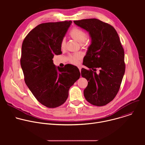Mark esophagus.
<instances>
[{
    "label": "esophagus",
    "instance_id": "1",
    "mask_svg": "<svg viewBox=\"0 0 145 145\" xmlns=\"http://www.w3.org/2000/svg\"><path fill=\"white\" fill-rule=\"evenodd\" d=\"M78 68L79 69L80 72H81V66H78Z\"/></svg>",
    "mask_w": 145,
    "mask_h": 145
}]
</instances>
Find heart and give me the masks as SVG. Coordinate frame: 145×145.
Listing matches in <instances>:
<instances>
[{"mask_svg":"<svg viewBox=\"0 0 145 145\" xmlns=\"http://www.w3.org/2000/svg\"><path fill=\"white\" fill-rule=\"evenodd\" d=\"M70 35L71 37L76 40L77 42H78L80 44H82L87 39V34L86 32L82 31V30L74 27L72 29V30L70 32ZM65 39H63L61 41V47L63 48L65 46ZM81 57V54L80 53H76L73 56H71V62L73 64H77L78 63V59L80 58Z\"/></svg>","mask_w":145,"mask_h":145,"instance_id":"obj_1","label":"heart"}]
</instances>
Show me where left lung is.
<instances>
[{
	"label": "left lung",
	"instance_id": "8db88e82",
	"mask_svg": "<svg viewBox=\"0 0 145 145\" xmlns=\"http://www.w3.org/2000/svg\"><path fill=\"white\" fill-rule=\"evenodd\" d=\"M73 22L86 30L91 39L83 59L84 65L91 69L82 68L81 71L88 82L84 97L92 105L105 106L116 96L125 72V53L119 35L112 26L97 19Z\"/></svg>",
	"mask_w": 145,
	"mask_h": 145
}]
</instances>
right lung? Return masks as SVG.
I'll use <instances>...</instances> for the list:
<instances>
[{
	"mask_svg": "<svg viewBox=\"0 0 145 145\" xmlns=\"http://www.w3.org/2000/svg\"><path fill=\"white\" fill-rule=\"evenodd\" d=\"M71 20L41 24L24 40L20 58L25 81L37 100L48 108L65 102L70 87L79 78L78 68L71 64L56 67L53 58L62 53L61 43Z\"/></svg>",
	"mask_w": 145,
	"mask_h": 145,
	"instance_id": "right-lung-1",
	"label": "right lung"
}]
</instances>
